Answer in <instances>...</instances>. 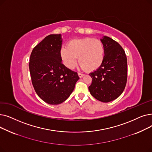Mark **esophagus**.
I'll use <instances>...</instances> for the list:
<instances>
[{"mask_svg":"<svg viewBox=\"0 0 152 152\" xmlns=\"http://www.w3.org/2000/svg\"><path fill=\"white\" fill-rule=\"evenodd\" d=\"M78 76H79V77H80V78H82V77H83L84 76V74H81V73H78Z\"/></svg>","mask_w":152,"mask_h":152,"instance_id":"1","label":"esophagus"}]
</instances>
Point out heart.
<instances>
[{"mask_svg": "<svg viewBox=\"0 0 152 152\" xmlns=\"http://www.w3.org/2000/svg\"><path fill=\"white\" fill-rule=\"evenodd\" d=\"M60 55L64 64L69 69H73L78 58L79 64L87 71L98 69L103 62L104 47L98 39L85 38L70 41L67 48L62 47Z\"/></svg>", "mask_w": 152, "mask_h": 152, "instance_id": "heart-1", "label": "heart"}]
</instances>
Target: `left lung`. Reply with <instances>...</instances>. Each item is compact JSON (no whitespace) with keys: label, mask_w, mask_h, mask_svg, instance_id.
Returning a JSON list of instances; mask_svg holds the SVG:
<instances>
[{"label":"left lung","mask_w":152,"mask_h":152,"mask_svg":"<svg viewBox=\"0 0 152 152\" xmlns=\"http://www.w3.org/2000/svg\"><path fill=\"white\" fill-rule=\"evenodd\" d=\"M104 47L103 62L89 75L92 83L88 87L91 95L102 102L118 98L127 82V62L124 50L119 43L107 37L101 39Z\"/></svg>","instance_id":"1"}]
</instances>
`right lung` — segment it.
<instances>
[{"mask_svg":"<svg viewBox=\"0 0 152 152\" xmlns=\"http://www.w3.org/2000/svg\"><path fill=\"white\" fill-rule=\"evenodd\" d=\"M61 34H50L36 46L30 56L31 82L38 96L49 104L65 102L74 91L77 72L62 63Z\"/></svg>","mask_w":152,"mask_h":152,"instance_id":"add662e5","label":"right lung"}]
</instances>
